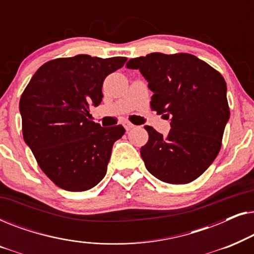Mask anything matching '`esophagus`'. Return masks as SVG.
Returning <instances> with one entry per match:
<instances>
[{"label": "esophagus", "mask_w": 254, "mask_h": 254, "mask_svg": "<svg viewBox=\"0 0 254 254\" xmlns=\"http://www.w3.org/2000/svg\"><path fill=\"white\" fill-rule=\"evenodd\" d=\"M123 125H124L125 129H126V130H130V129H133V128H134V125L129 123V121H124Z\"/></svg>", "instance_id": "obj_1"}]
</instances>
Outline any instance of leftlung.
Returning <instances> with one entry per match:
<instances>
[{
    "label": "left lung",
    "mask_w": 254,
    "mask_h": 254,
    "mask_svg": "<svg viewBox=\"0 0 254 254\" xmlns=\"http://www.w3.org/2000/svg\"><path fill=\"white\" fill-rule=\"evenodd\" d=\"M127 67L140 69L154 92L151 110L171 121L168 136L144 127L149 138L140 152L145 168L175 185L199 178L220 152L230 118L223 76L189 53H150Z\"/></svg>",
    "instance_id": "obj_1"
}]
</instances>
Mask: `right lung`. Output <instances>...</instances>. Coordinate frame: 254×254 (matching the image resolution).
I'll return each instance as SVG.
<instances>
[{
    "instance_id": "add662e5",
    "label": "right lung",
    "mask_w": 254,
    "mask_h": 254,
    "mask_svg": "<svg viewBox=\"0 0 254 254\" xmlns=\"http://www.w3.org/2000/svg\"><path fill=\"white\" fill-rule=\"evenodd\" d=\"M126 61L86 54L54 59L38 69L23 91L24 141L43 172L60 189L83 192L105 177L113 143L125 128L93 123L89 107L102 103L104 79Z\"/></svg>"
}]
</instances>
